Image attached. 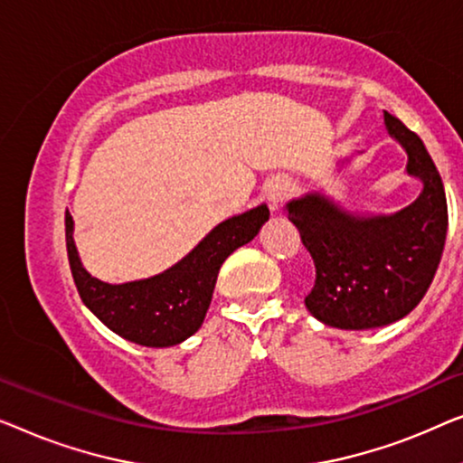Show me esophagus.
Wrapping results in <instances>:
<instances>
[{
	"label": "esophagus",
	"mask_w": 463,
	"mask_h": 463,
	"mask_svg": "<svg viewBox=\"0 0 463 463\" xmlns=\"http://www.w3.org/2000/svg\"><path fill=\"white\" fill-rule=\"evenodd\" d=\"M288 191H289V184L285 180H272L270 184L264 188V197L269 201L272 210H277V207L281 205V201L288 197Z\"/></svg>",
	"instance_id": "34e87169"
}]
</instances>
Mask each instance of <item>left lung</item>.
Returning <instances> with one entry per match:
<instances>
[{
	"label": "left lung",
	"instance_id": "obj_1",
	"mask_svg": "<svg viewBox=\"0 0 463 463\" xmlns=\"http://www.w3.org/2000/svg\"><path fill=\"white\" fill-rule=\"evenodd\" d=\"M386 129L407 153V174L424 182L420 197L390 216H356L321 193L288 203V218L315 260V288L304 304L337 329L383 327L421 302L447 239V197L424 142L383 110Z\"/></svg>",
	"mask_w": 463,
	"mask_h": 463
}]
</instances>
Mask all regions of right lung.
<instances>
[{
	"mask_svg": "<svg viewBox=\"0 0 463 463\" xmlns=\"http://www.w3.org/2000/svg\"><path fill=\"white\" fill-rule=\"evenodd\" d=\"M270 212L266 205L220 222L172 269L142 281L110 285L81 266L73 241V218L64 213L71 272L83 304L117 335L148 348L184 342L203 323L220 266L237 247L250 243Z\"/></svg>",
	"mask_w": 463,
	"mask_h": 463,
	"instance_id": "right-lung-1",
	"label": "right lung"
}]
</instances>
